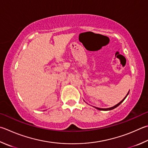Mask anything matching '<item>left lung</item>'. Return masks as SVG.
<instances>
[{
  "label": "left lung",
  "mask_w": 148,
  "mask_h": 148,
  "mask_svg": "<svg viewBox=\"0 0 148 148\" xmlns=\"http://www.w3.org/2000/svg\"><path fill=\"white\" fill-rule=\"evenodd\" d=\"M129 92H130V91H129L128 93H127V95L125 96V97L124 98H123L122 101H121L120 102H119V103L116 104V106H113V107H110V108H107V109H101V108H98V107H95L96 109H98V110H100V111H110V110H112V109H114V108H116V107H117L119 106H120V105L122 103V102L123 101V100H124L125 99V98L127 97V96L128 95Z\"/></svg>",
  "instance_id": "left-lung-1"
}]
</instances>
